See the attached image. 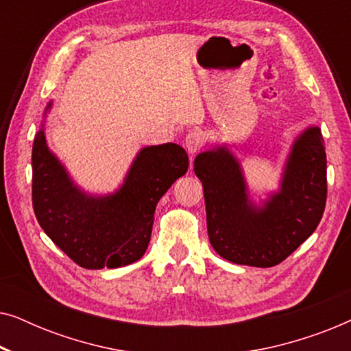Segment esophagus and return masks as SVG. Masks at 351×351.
<instances>
[{
    "label": "esophagus",
    "instance_id": "esophagus-1",
    "mask_svg": "<svg viewBox=\"0 0 351 351\" xmlns=\"http://www.w3.org/2000/svg\"><path fill=\"white\" fill-rule=\"evenodd\" d=\"M201 147H203V138H201V134L196 132V131H191L186 134L185 137V148L186 152L190 153L191 156L196 155L201 150Z\"/></svg>",
    "mask_w": 351,
    "mask_h": 351
}]
</instances>
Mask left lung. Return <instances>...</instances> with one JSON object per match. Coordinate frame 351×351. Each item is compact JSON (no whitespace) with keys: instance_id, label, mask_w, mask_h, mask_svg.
<instances>
[{"instance_id":"obj_1","label":"left lung","mask_w":351,"mask_h":351,"mask_svg":"<svg viewBox=\"0 0 351 351\" xmlns=\"http://www.w3.org/2000/svg\"><path fill=\"white\" fill-rule=\"evenodd\" d=\"M193 169L203 182L209 241L228 262L275 267L315 232L323 217L326 152L316 126L306 128L292 143L280 190L261 204L251 199L241 165L225 145L199 153Z\"/></svg>"}]
</instances>
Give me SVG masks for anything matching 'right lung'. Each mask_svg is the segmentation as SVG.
<instances>
[{
    "label": "right lung",
    "mask_w": 351,
    "mask_h": 351,
    "mask_svg": "<svg viewBox=\"0 0 351 351\" xmlns=\"http://www.w3.org/2000/svg\"><path fill=\"white\" fill-rule=\"evenodd\" d=\"M52 102L47 104L45 114ZM32 199L45 233L80 267L118 268L145 254L158 201L189 169L177 143L142 148L114 193L88 195L47 148L45 124L32 152Z\"/></svg>",
    "instance_id": "obj_1"
}]
</instances>
